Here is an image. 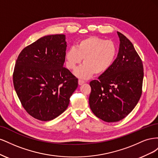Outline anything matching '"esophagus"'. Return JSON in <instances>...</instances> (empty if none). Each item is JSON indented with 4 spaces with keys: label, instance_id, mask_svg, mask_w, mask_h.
I'll return each mask as SVG.
<instances>
[{
    "label": "esophagus",
    "instance_id": "1",
    "mask_svg": "<svg viewBox=\"0 0 158 158\" xmlns=\"http://www.w3.org/2000/svg\"><path fill=\"white\" fill-rule=\"evenodd\" d=\"M84 82H84V80H80V79L78 80V84H79V85H82Z\"/></svg>",
    "mask_w": 158,
    "mask_h": 158
}]
</instances>
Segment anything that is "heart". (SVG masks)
Masks as SVG:
<instances>
[{"label":"heart","instance_id":"obj_1","mask_svg":"<svg viewBox=\"0 0 158 158\" xmlns=\"http://www.w3.org/2000/svg\"><path fill=\"white\" fill-rule=\"evenodd\" d=\"M117 54L116 44L111 40H105L95 36L80 41L75 48L66 51L64 58L66 67L74 70L83 59L84 64L75 72L82 79L90 78L94 73L104 74L111 67Z\"/></svg>","mask_w":158,"mask_h":158}]
</instances>
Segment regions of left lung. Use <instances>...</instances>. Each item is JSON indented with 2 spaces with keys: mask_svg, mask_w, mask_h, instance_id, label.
<instances>
[{
  "mask_svg": "<svg viewBox=\"0 0 158 158\" xmlns=\"http://www.w3.org/2000/svg\"><path fill=\"white\" fill-rule=\"evenodd\" d=\"M120 40L117 57L98 80L91 81L89 104L97 117L107 122L122 120L141 97L144 68L132 43L117 31Z\"/></svg>",
  "mask_w": 158,
  "mask_h": 158,
  "instance_id": "obj_1",
  "label": "left lung"
}]
</instances>
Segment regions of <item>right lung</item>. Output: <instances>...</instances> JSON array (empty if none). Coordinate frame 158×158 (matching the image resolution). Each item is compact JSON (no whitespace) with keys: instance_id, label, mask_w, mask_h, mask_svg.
I'll return each instance as SVG.
<instances>
[{"instance_id":"1","label":"right lung","mask_w":158,"mask_h":158,"mask_svg":"<svg viewBox=\"0 0 158 158\" xmlns=\"http://www.w3.org/2000/svg\"><path fill=\"white\" fill-rule=\"evenodd\" d=\"M65 35L41 37L23 49L14 66V87L28 114L41 121L52 120L68 107L78 78L64 68Z\"/></svg>"}]
</instances>
